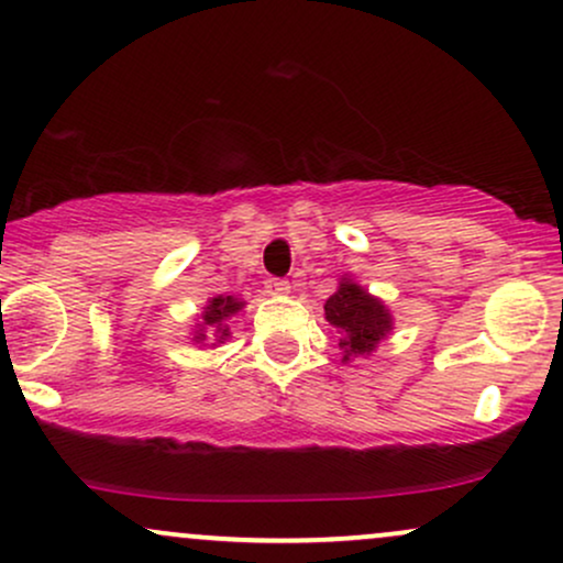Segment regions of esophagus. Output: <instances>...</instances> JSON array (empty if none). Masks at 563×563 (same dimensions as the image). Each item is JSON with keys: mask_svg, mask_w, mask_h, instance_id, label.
<instances>
[{"mask_svg": "<svg viewBox=\"0 0 563 563\" xmlns=\"http://www.w3.org/2000/svg\"><path fill=\"white\" fill-rule=\"evenodd\" d=\"M264 288H267L269 296H286L290 290V283L283 280V277H269V280L264 283Z\"/></svg>", "mask_w": 563, "mask_h": 563, "instance_id": "esophagus-1", "label": "esophagus"}]
</instances>
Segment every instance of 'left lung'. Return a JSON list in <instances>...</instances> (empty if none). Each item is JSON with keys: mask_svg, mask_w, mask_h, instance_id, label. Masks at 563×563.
I'll return each instance as SVG.
<instances>
[{"mask_svg": "<svg viewBox=\"0 0 563 563\" xmlns=\"http://www.w3.org/2000/svg\"><path fill=\"white\" fill-rule=\"evenodd\" d=\"M325 320L339 328V349L344 352V363L371 354L378 341L391 333V312L386 303L349 277H341L339 290L325 301Z\"/></svg>", "mask_w": 563, "mask_h": 563, "instance_id": "8db88e82", "label": "left lung"}]
</instances>
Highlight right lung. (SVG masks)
<instances>
[{
    "label": "right lung",
    "mask_w": 563,
    "mask_h": 563,
    "mask_svg": "<svg viewBox=\"0 0 563 563\" xmlns=\"http://www.w3.org/2000/svg\"><path fill=\"white\" fill-rule=\"evenodd\" d=\"M241 309L243 301H238L235 296H214V299H209V303L203 307V314H200V325L196 335H192V341H206L211 335L217 344H222L230 335L228 320L235 318Z\"/></svg>",
    "instance_id": "obj_1"
}]
</instances>
